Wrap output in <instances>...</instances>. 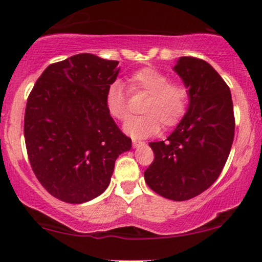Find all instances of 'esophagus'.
<instances>
[{
	"instance_id": "esophagus-1",
	"label": "esophagus",
	"mask_w": 262,
	"mask_h": 262,
	"mask_svg": "<svg viewBox=\"0 0 262 262\" xmlns=\"http://www.w3.org/2000/svg\"><path fill=\"white\" fill-rule=\"evenodd\" d=\"M143 145H145V143H144V141L133 139V148H139V146H143Z\"/></svg>"
}]
</instances>
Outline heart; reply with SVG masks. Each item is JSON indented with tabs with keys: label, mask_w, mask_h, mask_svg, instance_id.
I'll return each mask as SVG.
<instances>
[{
	"label": "heart",
	"mask_w": 262,
	"mask_h": 262,
	"mask_svg": "<svg viewBox=\"0 0 262 262\" xmlns=\"http://www.w3.org/2000/svg\"><path fill=\"white\" fill-rule=\"evenodd\" d=\"M132 92H143L148 98L141 106L143 116L129 119L124 132L134 139H143L158 134L164 127H173L185 116L188 107V89L182 83L171 82L169 75L154 68L135 71L128 79ZM104 104L108 114L116 121L123 122L129 116L128 95L121 81L108 86Z\"/></svg>",
	"instance_id": "obj_1"
}]
</instances>
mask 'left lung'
I'll return each instance as SVG.
<instances>
[{
  "mask_svg": "<svg viewBox=\"0 0 262 262\" xmlns=\"http://www.w3.org/2000/svg\"><path fill=\"white\" fill-rule=\"evenodd\" d=\"M173 70L188 89V108L166 141L149 143L155 159L144 177L160 196L186 201L209 188L221 175L235 121L229 87L208 62L182 56Z\"/></svg>",
  "mask_w": 262,
  "mask_h": 262,
  "instance_id": "left-lung-1",
  "label": "left lung"
}]
</instances>
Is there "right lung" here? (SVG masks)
<instances>
[{
  "label": "right lung",
  "mask_w": 262,
  "mask_h": 262,
  "mask_svg": "<svg viewBox=\"0 0 262 262\" xmlns=\"http://www.w3.org/2000/svg\"><path fill=\"white\" fill-rule=\"evenodd\" d=\"M118 61L77 54L48 66L27 100L25 139L41 186L66 203L103 193L114 162L132 148L104 104Z\"/></svg>",
  "instance_id": "1"
}]
</instances>
